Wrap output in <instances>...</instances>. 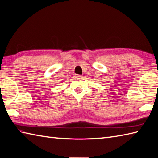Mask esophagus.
I'll list each match as a JSON object with an SVG mask.
<instances>
[{"mask_svg": "<svg viewBox=\"0 0 158 158\" xmlns=\"http://www.w3.org/2000/svg\"><path fill=\"white\" fill-rule=\"evenodd\" d=\"M76 77H77V78H81V77L82 76H81V75H77Z\"/></svg>", "mask_w": 158, "mask_h": 158, "instance_id": "34e87169", "label": "esophagus"}]
</instances>
